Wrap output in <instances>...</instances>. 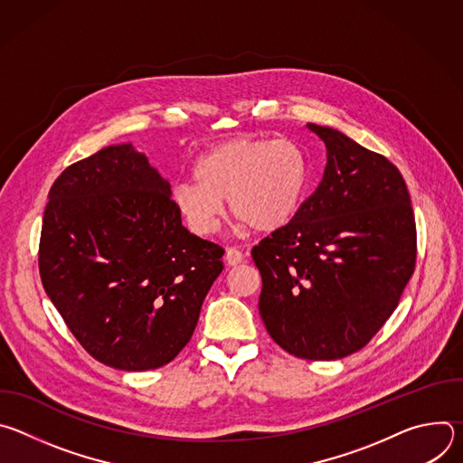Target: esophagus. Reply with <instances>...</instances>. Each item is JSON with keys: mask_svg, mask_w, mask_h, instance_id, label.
<instances>
[{"mask_svg": "<svg viewBox=\"0 0 463 463\" xmlns=\"http://www.w3.org/2000/svg\"><path fill=\"white\" fill-rule=\"evenodd\" d=\"M243 252L241 250H238L236 247H229L227 250H225V261L229 263V266H238V263H241L243 261Z\"/></svg>", "mask_w": 463, "mask_h": 463, "instance_id": "1", "label": "esophagus"}]
</instances>
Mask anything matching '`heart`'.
Here are the masks:
<instances>
[{
	"label": "heart",
	"mask_w": 463,
	"mask_h": 463,
	"mask_svg": "<svg viewBox=\"0 0 463 463\" xmlns=\"http://www.w3.org/2000/svg\"><path fill=\"white\" fill-rule=\"evenodd\" d=\"M307 186V159L291 139L238 137L207 150L195 161L194 177L172 186V203L195 234H213L231 213L254 231L288 225Z\"/></svg>",
	"instance_id": "1"
}]
</instances>
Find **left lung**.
<instances>
[{"mask_svg":"<svg viewBox=\"0 0 463 463\" xmlns=\"http://www.w3.org/2000/svg\"><path fill=\"white\" fill-rule=\"evenodd\" d=\"M326 145L317 190L250 254L260 317L295 357L343 359L398 307L416 266V222L403 175L343 131L307 124Z\"/></svg>","mask_w":463,"mask_h":463,"instance_id":"obj_1","label":"left lung"}]
</instances>
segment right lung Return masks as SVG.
I'll list each match as a JSON object with an SVG mask.
<instances>
[{
  "label": "right lung",
  "mask_w": 463,
  "mask_h": 463,
  "mask_svg": "<svg viewBox=\"0 0 463 463\" xmlns=\"http://www.w3.org/2000/svg\"><path fill=\"white\" fill-rule=\"evenodd\" d=\"M170 183L129 143L65 168L49 190L43 289L97 361L143 372L190 341L223 249L190 234Z\"/></svg>",
  "instance_id": "obj_1"
}]
</instances>
